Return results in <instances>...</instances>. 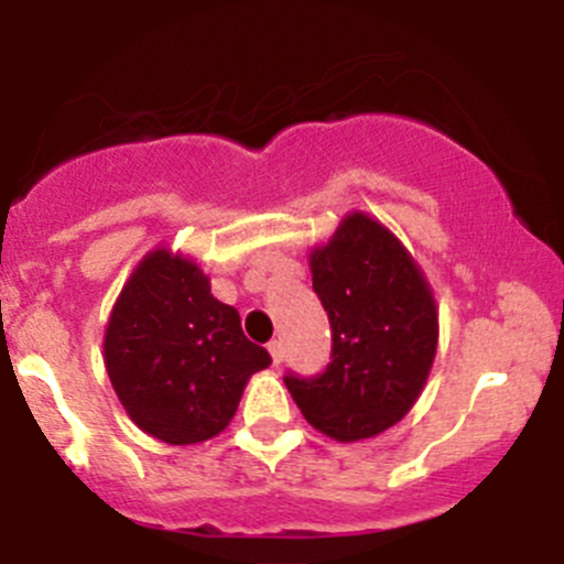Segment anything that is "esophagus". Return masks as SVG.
Instances as JSON below:
<instances>
[{"mask_svg": "<svg viewBox=\"0 0 564 564\" xmlns=\"http://www.w3.org/2000/svg\"><path fill=\"white\" fill-rule=\"evenodd\" d=\"M267 351H270L272 362H275V366H281V360H283V344H281V340H270V344H267Z\"/></svg>", "mask_w": 564, "mask_h": 564, "instance_id": "1", "label": "esophagus"}]
</instances>
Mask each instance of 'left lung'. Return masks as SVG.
Masks as SVG:
<instances>
[{
    "instance_id": "left-lung-1",
    "label": "left lung",
    "mask_w": 564,
    "mask_h": 564,
    "mask_svg": "<svg viewBox=\"0 0 564 564\" xmlns=\"http://www.w3.org/2000/svg\"><path fill=\"white\" fill-rule=\"evenodd\" d=\"M314 292L333 327L318 377H283L300 412L338 442L371 440L414 406L440 340V314L417 261L366 213L340 220L311 253Z\"/></svg>"
}]
</instances>
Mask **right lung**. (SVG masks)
<instances>
[{
    "instance_id": "add662e5",
    "label": "right lung",
    "mask_w": 564,
    "mask_h": 564,
    "mask_svg": "<svg viewBox=\"0 0 564 564\" xmlns=\"http://www.w3.org/2000/svg\"><path fill=\"white\" fill-rule=\"evenodd\" d=\"M104 355L130 420L169 445L220 434L248 379L272 362L246 338L237 308L213 297L196 261L169 248L147 253L122 286Z\"/></svg>"
}]
</instances>
